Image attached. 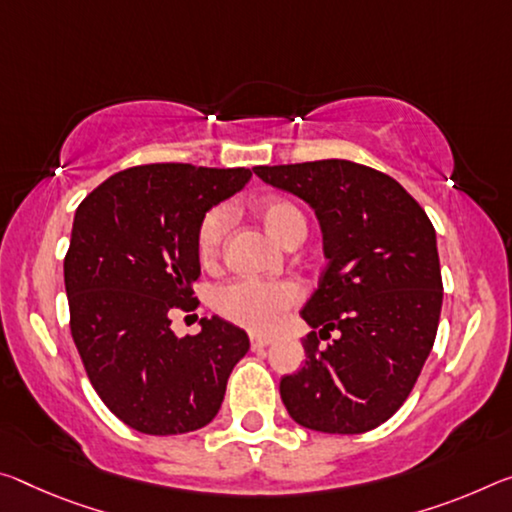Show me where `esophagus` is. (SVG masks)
Segmentation results:
<instances>
[{
	"instance_id": "esophagus-1",
	"label": "esophagus",
	"mask_w": 512,
	"mask_h": 512,
	"mask_svg": "<svg viewBox=\"0 0 512 512\" xmlns=\"http://www.w3.org/2000/svg\"><path fill=\"white\" fill-rule=\"evenodd\" d=\"M271 344H273L271 337H259V335L250 337V348H253V351H262V348L271 346Z\"/></svg>"
}]
</instances>
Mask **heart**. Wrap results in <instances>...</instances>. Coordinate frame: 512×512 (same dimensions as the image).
Here are the masks:
<instances>
[{"label":"heart","instance_id":"b5f03b06","mask_svg":"<svg viewBox=\"0 0 512 512\" xmlns=\"http://www.w3.org/2000/svg\"><path fill=\"white\" fill-rule=\"evenodd\" d=\"M255 214L259 223L271 237L289 246L294 241H303L307 225L300 209L285 198H264L257 202ZM227 232V214L223 209H212L198 227V257L202 264H214L223 250ZM298 300V289L291 282H259L239 280L214 296L216 312L230 319L237 326L253 332H271L282 323V316Z\"/></svg>","mask_w":512,"mask_h":512}]
</instances>
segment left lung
<instances>
[{
	"label": "left lung",
	"mask_w": 512,
	"mask_h": 512,
	"mask_svg": "<svg viewBox=\"0 0 512 512\" xmlns=\"http://www.w3.org/2000/svg\"><path fill=\"white\" fill-rule=\"evenodd\" d=\"M253 170L314 209L328 259L300 310L321 330L303 339L305 367L280 380L282 403L312 431L367 433L401 408L431 355L442 310L435 227L394 177L355 161Z\"/></svg>",
	"instance_id": "1"
}]
</instances>
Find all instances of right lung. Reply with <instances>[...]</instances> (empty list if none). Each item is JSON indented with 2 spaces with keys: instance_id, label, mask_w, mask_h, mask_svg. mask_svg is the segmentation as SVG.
Returning <instances> with one entry per match:
<instances>
[{
  "instance_id": "right-lung-1",
  "label": "right lung",
  "mask_w": 512,
  "mask_h": 512,
  "mask_svg": "<svg viewBox=\"0 0 512 512\" xmlns=\"http://www.w3.org/2000/svg\"><path fill=\"white\" fill-rule=\"evenodd\" d=\"M248 168L148 164L111 175L77 207L63 262L70 330L88 380L134 431L191 433L221 410L250 342L212 316L177 337L170 310L193 305L198 227L250 182Z\"/></svg>"
}]
</instances>
